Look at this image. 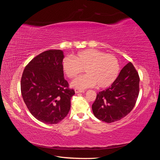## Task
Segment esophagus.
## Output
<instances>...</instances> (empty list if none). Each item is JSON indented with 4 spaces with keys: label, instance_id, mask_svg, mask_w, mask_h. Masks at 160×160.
Here are the masks:
<instances>
[{
    "label": "esophagus",
    "instance_id": "34e87169",
    "mask_svg": "<svg viewBox=\"0 0 160 160\" xmlns=\"http://www.w3.org/2000/svg\"><path fill=\"white\" fill-rule=\"evenodd\" d=\"M75 92L76 93H84L85 91L84 90H81V89H75Z\"/></svg>",
    "mask_w": 160,
    "mask_h": 160
}]
</instances>
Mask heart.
I'll use <instances>...</instances> for the list:
<instances>
[{
  "label": "heart",
  "instance_id": "obj_1",
  "mask_svg": "<svg viewBox=\"0 0 160 160\" xmlns=\"http://www.w3.org/2000/svg\"><path fill=\"white\" fill-rule=\"evenodd\" d=\"M74 58L67 57L62 61V70L67 77L75 78L84 69L88 73L72 81V85L75 88L85 89L97 85L98 88H105L118 78L120 66L113 55L89 49L78 52Z\"/></svg>",
  "mask_w": 160,
  "mask_h": 160
}]
</instances>
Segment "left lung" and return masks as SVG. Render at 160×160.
Returning <instances> with one entry per match:
<instances>
[{"label": "left lung", "instance_id": "8db88e82", "mask_svg": "<svg viewBox=\"0 0 160 160\" xmlns=\"http://www.w3.org/2000/svg\"><path fill=\"white\" fill-rule=\"evenodd\" d=\"M139 93V77L129 62L109 88L97 94L92 110L95 117L112 123L125 117L136 103Z\"/></svg>", "mask_w": 160, "mask_h": 160}]
</instances>
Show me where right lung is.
<instances>
[{
  "label": "right lung",
  "mask_w": 160,
  "mask_h": 160,
  "mask_svg": "<svg viewBox=\"0 0 160 160\" xmlns=\"http://www.w3.org/2000/svg\"><path fill=\"white\" fill-rule=\"evenodd\" d=\"M63 52L51 49L38 55L23 71L21 90L30 113L47 124L60 122L68 114L75 91L69 88L62 67Z\"/></svg>",
  "instance_id": "obj_1"
}]
</instances>
